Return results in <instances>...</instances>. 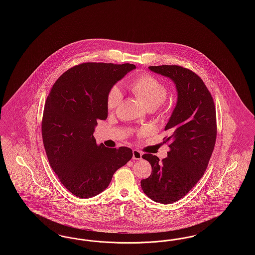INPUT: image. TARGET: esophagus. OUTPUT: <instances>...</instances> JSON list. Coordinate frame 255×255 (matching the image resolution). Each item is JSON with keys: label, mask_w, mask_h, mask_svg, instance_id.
Segmentation results:
<instances>
[{"label": "esophagus", "mask_w": 255, "mask_h": 255, "mask_svg": "<svg viewBox=\"0 0 255 255\" xmlns=\"http://www.w3.org/2000/svg\"><path fill=\"white\" fill-rule=\"evenodd\" d=\"M142 158V153L138 150H133V159H141Z\"/></svg>", "instance_id": "esophagus-1"}]
</instances>
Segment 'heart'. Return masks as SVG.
Returning <instances> with one entry per match:
<instances>
[{
    "label": "heart",
    "mask_w": 255,
    "mask_h": 255,
    "mask_svg": "<svg viewBox=\"0 0 255 255\" xmlns=\"http://www.w3.org/2000/svg\"><path fill=\"white\" fill-rule=\"evenodd\" d=\"M130 90L147 109H156L162 104L167 97V88L157 77L151 74L137 76L130 83ZM122 102V94L119 87L111 89L107 98V107L114 111L120 107Z\"/></svg>",
    "instance_id": "heart-1"
}]
</instances>
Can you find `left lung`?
<instances>
[{
    "mask_svg": "<svg viewBox=\"0 0 255 255\" xmlns=\"http://www.w3.org/2000/svg\"><path fill=\"white\" fill-rule=\"evenodd\" d=\"M151 72L171 79L176 87L177 102L164 128L169 136L167 158L144 154L152 166L149 178L140 185L150 199L172 204L187 194L206 171L217 134L216 111L204 81L180 66L149 67Z\"/></svg>",
    "mask_w": 255,
    "mask_h": 255,
    "instance_id": "8db88e82",
    "label": "left lung"
}]
</instances>
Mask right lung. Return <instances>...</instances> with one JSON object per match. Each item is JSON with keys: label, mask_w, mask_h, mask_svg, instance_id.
Returning a JSON list of instances; mask_svg holds the SVG:
<instances>
[{"label": "right lung", "mask_w": 255, "mask_h": 255, "mask_svg": "<svg viewBox=\"0 0 255 255\" xmlns=\"http://www.w3.org/2000/svg\"><path fill=\"white\" fill-rule=\"evenodd\" d=\"M133 64L84 63L63 73L47 98L42 135L49 164L73 195L88 199L104 191L114 173L133 157L128 147L98 145L97 121L108 117L107 98Z\"/></svg>", "instance_id": "right-lung-1"}]
</instances>
